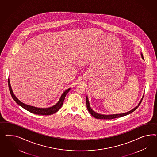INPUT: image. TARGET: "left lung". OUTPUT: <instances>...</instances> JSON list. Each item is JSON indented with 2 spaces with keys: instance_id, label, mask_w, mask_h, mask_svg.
<instances>
[{
  "instance_id": "1",
  "label": "left lung",
  "mask_w": 157,
  "mask_h": 157,
  "mask_svg": "<svg viewBox=\"0 0 157 157\" xmlns=\"http://www.w3.org/2000/svg\"><path fill=\"white\" fill-rule=\"evenodd\" d=\"M141 56H142V58L144 59V56L142 54H141ZM143 98H142L141 101H140L138 105L134 109H133L132 110L130 111H128L127 113H123V114H113V115H102L99 114H98L97 113H95V111H94L90 107V106L89 102V99H88V98L87 97H86V105H87V109L89 111L90 113L91 114V115H93V117H94V118L97 119H112L117 118H119V117H123V116H125V115H127L128 114H131L132 113L133 111L136 110V109L139 107V106L140 104V103L142 102Z\"/></svg>"
}]
</instances>
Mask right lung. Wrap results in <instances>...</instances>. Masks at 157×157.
<instances>
[{"label":"right lung","instance_id":"add662e5","mask_svg":"<svg viewBox=\"0 0 157 157\" xmlns=\"http://www.w3.org/2000/svg\"><path fill=\"white\" fill-rule=\"evenodd\" d=\"M8 83H9L8 85H9V90H10V92L12 97L13 99V100L17 102L19 106L24 108L26 110L29 111L30 113H32L35 114L43 115H49L52 114L59 110L63 104L64 100L66 96V94L68 93V92L70 90V89H68L62 94V95H61V97L60 98L59 101L55 105L52 106L51 107L42 109V108H38V107H35L33 106H29V105H25V103L21 102L19 100L17 99V98L16 97L13 93V90L11 89V85L10 83L9 79H8Z\"/></svg>","mask_w":157,"mask_h":157}]
</instances>
